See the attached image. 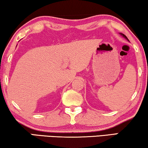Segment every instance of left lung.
I'll list each match as a JSON object with an SVG mask.
<instances>
[{
  "mask_svg": "<svg viewBox=\"0 0 148 148\" xmlns=\"http://www.w3.org/2000/svg\"><path fill=\"white\" fill-rule=\"evenodd\" d=\"M120 34H121V35L123 37H125V39H127V40H128V41H129V39H127V37L125 36V35L124 34H123V33H120Z\"/></svg>",
  "mask_w": 148,
  "mask_h": 148,
  "instance_id": "obj_1",
  "label": "left lung"
}]
</instances>
